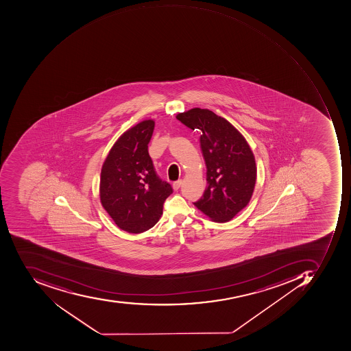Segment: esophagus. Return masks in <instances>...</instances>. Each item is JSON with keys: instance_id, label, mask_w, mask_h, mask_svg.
<instances>
[{"instance_id": "34e87169", "label": "esophagus", "mask_w": 351, "mask_h": 351, "mask_svg": "<svg viewBox=\"0 0 351 351\" xmlns=\"http://www.w3.org/2000/svg\"><path fill=\"white\" fill-rule=\"evenodd\" d=\"M181 184H182V181L181 180L175 181V182H173V189H174L175 191L178 190L181 186Z\"/></svg>"}]
</instances>
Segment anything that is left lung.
<instances>
[{
	"mask_svg": "<svg viewBox=\"0 0 351 351\" xmlns=\"http://www.w3.org/2000/svg\"><path fill=\"white\" fill-rule=\"evenodd\" d=\"M176 118L202 133L208 186L194 206L213 221H229L247 206L254 191L257 170L250 145L228 120L206 108H192Z\"/></svg>",
	"mask_w": 351,
	"mask_h": 351,
	"instance_id": "left-lung-1",
	"label": "left lung"
}]
</instances>
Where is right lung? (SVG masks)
<instances>
[{
  "mask_svg": "<svg viewBox=\"0 0 351 351\" xmlns=\"http://www.w3.org/2000/svg\"><path fill=\"white\" fill-rule=\"evenodd\" d=\"M155 121L143 120L114 143L101 169L100 202L114 223L129 233H143L158 222L173 189L154 169L147 145Z\"/></svg>",
  "mask_w": 351,
  "mask_h": 351,
  "instance_id": "obj_1",
  "label": "right lung"
}]
</instances>
